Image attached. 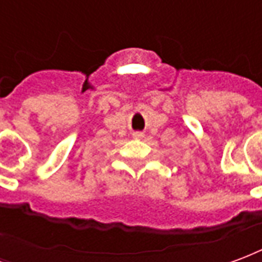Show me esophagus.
<instances>
[{"mask_svg":"<svg viewBox=\"0 0 262 262\" xmlns=\"http://www.w3.org/2000/svg\"><path fill=\"white\" fill-rule=\"evenodd\" d=\"M133 137H134V138H135V139H141V138H142V137H144V134L139 133V131H137V133H134V134H133Z\"/></svg>","mask_w":262,"mask_h":262,"instance_id":"34e87169","label":"esophagus"}]
</instances>
